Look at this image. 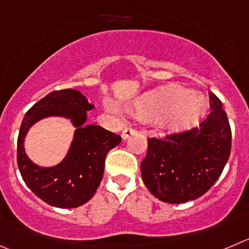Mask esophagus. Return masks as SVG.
Returning <instances> with one entry per match:
<instances>
[{"mask_svg":"<svg viewBox=\"0 0 249 249\" xmlns=\"http://www.w3.org/2000/svg\"><path fill=\"white\" fill-rule=\"evenodd\" d=\"M136 132V130L135 129H132V127H125L124 129V131H123V134H122V138L124 139V140H126L127 138H129L130 135H134V134H135Z\"/></svg>","mask_w":249,"mask_h":249,"instance_id":"obj_1","label":"esophagus"}]
</instances>
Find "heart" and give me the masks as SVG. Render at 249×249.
<instances>
[{
    "instance_id": "heart-1",
    "label": "heart",
    "mask_w": 249,
    "mask_h": 249,
    "mask_svg": "<svg viewBox=\"0 0 249 249\" xmlns=\"http://www.w3.org/2000/svg\"><path fill=\"white\" fill-rule=\"evenodd\" d=\"M206 111L203 94L178 85H168L141 97L131 108L140 119L156 118L157 124L169 132H182L198 124Z\"/></svg>"
}]
</instances>
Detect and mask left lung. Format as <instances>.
I'll use <instances>...</instances> for the list:
<instances>
[{
  "label": "left lung",
  "mask_w": 249,
  "mask_h": 249,
  "mask_svg": "<svg viewBox=\"0 0 249 249\" xmlns=\"http://www.w3.org/2000/svg\"><path fill=\"white\" fill-rule=\"evenodd\" d=\"M208 118L199 127L148 139L141 176L153 196L169 204L195 200L219 179L231 152V127L213 92Z\"/></svg>",
  "instance_id": "1"
}]
</instances>
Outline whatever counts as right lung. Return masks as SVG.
I'll return each instance as SVG.
<instances>
[{"label": "right lung", "mask_w": 249, "mask_h": 249, "mask_svg": "<svg viewBox=\"0 0 249 249\" xmlns=\"http://www.w3.org/2000/svg\"><path fill=\"white\" fill-rule=\"evenodd\" d=\"M88 103L80 90L61 89L49 93L25 113L17 141V163L25 184L51 206L72 209L92 198L101 184L107 153L122 142V138L98 125L85 124ZM48 116H64L76 127L67 157L54 167L33 164L24 151V139L30 126Z\"/></svg>", "instance_id": "obj_1"}]
</instances>
